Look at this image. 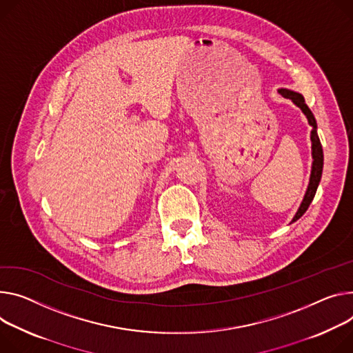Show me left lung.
I'll use <instances>...</instances> for the list:
<instances>
[{"label":"left lung","instance_id":"obj_1","mask_svg":"<svg viewBox=\"0 0 353 353\" xmlns=\"http://www.w3.org/2000/svg\"><path fill=\"white\" fill-rule=\"evenodd\" d=\"M279 92L283 95L284 99L292 100L305 115L310 126H311V154H312V166H311V174H310V181H308V187L305 190L304 199L296 212V215L293 216L292 222H296L299 218L303 216V214L308 210L315 193L319 181H321V176H323V168H324V152H323V146L321 142H319L318 134H316V121L311 112V110L308 108V105L304 101V97L300 92H296L293 90L288 88H279ZM290 222V223H292Z\"/></svg>","mask_w":353,"mask_h":353}]
</instances>
